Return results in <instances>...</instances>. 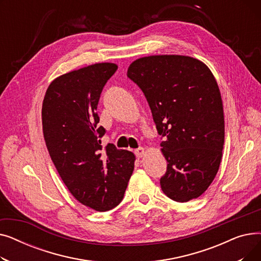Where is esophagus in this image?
<instances>
[{"mask_svg": "<svg viewBox=\"0 0 261 261\" xmlns=\"http://www.w3.org/2000/svg\"><path fill=\"white\" fill-rule=\"evenodd\" d=\"M144 154H145V149L144 148H139V149L135 150V155L138 156L139 159L144 156Z\"/></svg>", "mask_w": 261, "mask_h": 261, "instance_id": "obj_1", "label": "esophagus"}]
</instances>
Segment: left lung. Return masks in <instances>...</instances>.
<instances>
[{
  "mask_svg": "<svg viewBox=\"0 0 261 261\" xmlns=\"http://www.w3.org/2000/svg\"><path fill=\"white\" fill-rule=\"evenodd\" d=\"M127 76L149 103L164 138L167 171L161 187L168 198L187 202L214 181L224 145L221 93L208 66L181 55H154L134 60Z\"/></svg>",
  "mask_w": 261,
  "mask_h": 261,
  "instance_id": "8db88e82",
  "label": "left lung"
}]
</instances>
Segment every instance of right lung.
Masks as SVG:
<instances>
[{
  "instance_id": "add662e5",
  "label": "right lung",
  "mask_w": 261,
  "mask_h": 261,
  "mask_svg": "<svg viewBox=\"0 0 261 261\" xmlns=\"http://www.w3.org/2000/svg\"><path fill=\"white\" fill-rule=\"evenodd\" d=\"M115 63H95L63 74L48 86L42 103L43 135L50 159L73 197L107 212L121 202L135 155L113 144L96 113L101 91L116 72Z\"/></svg>"
}]
</instances>
